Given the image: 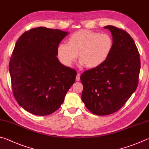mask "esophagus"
I'll list each match as a JSON object with an SVG mask.
<instances>
[{"label":"esophagus","instance_id":"34e87169","mask_svg":"<svg viewBox=\"0 0 149 149\" xmlns=\"http://www.w3.org/2000/svg\"><path fill=\"white\" fill-rule=\"evenodd\" d=\"M76 81H80V74H79V73H77V74Z\"/></svg>","mask_w":149,"mask_h":149}]
</instances>
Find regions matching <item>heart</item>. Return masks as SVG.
<instances>
[{"mask_svg":"<svg viewBox=\"0 0 149 149\" xmlns=\"http://www.w3.org/2000/svg\"><path fill=\"white\" fill-rule=\"evenodd\" d=\"M112 48L110 35L80 30L70 36L68 44L58 45L57 53L59 60L66 66H71L78 55L80 65L94 68L106 61Z\"/></svg>","mask_w":149,"mask_h":149,"instance_id":"b5f03b06","label":"heart"}]
</instances>
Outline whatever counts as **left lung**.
I'll return each instance as SVG.
<instances>
[{
    "label": "left lung",
    "mask_w": 149,
    "mask_h": 149,
    "mask_svg": "<svg viewBox=\"0 0 149 149\" xmlns=\"http://www.w3.org/2000/svg\"><path fill=\"white\" fill-rule=\"evenodd\" d=\"M104 28L113 36L110 55L100 66L86 70L80 77L82 101L97 115L112 114L125 104L136 90L141 68L138 50L130 34L114 26Z\"/></svg>",
    "instance_id": "left-lung-1"
}]
</instances>
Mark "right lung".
Wrapping results in <instances>:
<instances>
[{"instance_id": "obj_1", "label": "right lung", "mask_w": 149, "mask_h": 149, "mask_svg": "<svg viewBox=\"0 0 149 149\" xmlns=\"http://www.w3.org/2000/svg\"><path fill=\"white\" fill-rule=\"evenodd\" d=\"M68 32L44 26L25 32L17 40L9 70L19 105L35 115L56 111L74 83L77 72L57 58V49Z\"/></svg>"}]
</instances>
